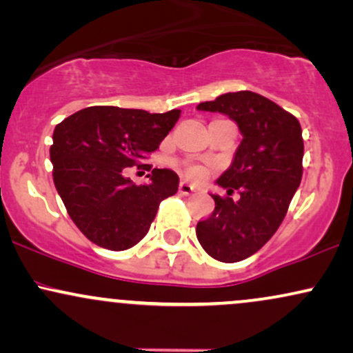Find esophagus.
Instances as JSON below:
<instances>
[{
	"mask_svg": "<svg viewBox=\"0 0 353 353\" xmlns=\"http://www.w3.org/2000/svg\"><path fill=\"white\" fill-rule=\"evenodd\" d=\"M179 192L181 194H192L194 192V188L190 184H188V182H181V184H179Z\"/></svg>",
	"mask_w": 353,
	"mask_h": 353,
	"instance_id": "obj_1",
	"label": "esophagus"
}]
</instances>
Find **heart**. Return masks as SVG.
Masks as SVG:
<instances>
[{
	"label": "heart",
	"instance_id": "b5f03b06",
	"mask_svg": "<svg viewBox=\"0 0 353 353\" xmlns=\"http://www.w3.org/2000/svg\"><path fill=\"white\" fill-rule=\"evenodd\" d=\"M188 176L192 177V179H196V177H201L202 176V169L196 168V165H194V168H189L188 169Z\"/></svg>",
	"mask_w": 353,
	"mask_h": 353
}]
</instances>
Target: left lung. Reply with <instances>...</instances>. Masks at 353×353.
Wrapping results in <instances>:
<instances>
[{"label":"left lung","mask_w":353,"mask_h":353,"mask_svg":"<svg viewBox=\"0 0 353 353\" xmlns=\"http://www.w3.org/2000/svg\"><path fill=\"white\" fill-rule=\"evenodd\" d=\"M236 121L242 141L230 168L217 179L228 196L212 194V214L197 222L202 249L216 261H244L282 224L302 181L303 139L297 117L252 91L222 94L197 106ZM239 194L234 201L230 195Z\"/></svg>","instance_id":"8db88e82"}]
</instances>
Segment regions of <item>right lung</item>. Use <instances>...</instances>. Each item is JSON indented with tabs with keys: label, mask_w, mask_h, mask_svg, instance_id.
<instances>
[{
	"label": "right lung",
	"mask_w": 353,
	"mask_h": 353,
	"mask_svg": "<svg viewBox=\"0 0 353 353\" xmlns=\"http://www.w3.org/2000/svg\"><path fill=\"white\" fill-rule=\"evenodd\" d=\"M179 109L151 114L143 109L92 106L56 125L50 149L52 181L68 214L96 245L125 250L148 234L161 201L174 196L179 177L152 169L148 184L124 177L143 164L179 119Z\"/></svg>",
	"instance_id": "add662e5"
}]
</instances>
